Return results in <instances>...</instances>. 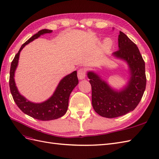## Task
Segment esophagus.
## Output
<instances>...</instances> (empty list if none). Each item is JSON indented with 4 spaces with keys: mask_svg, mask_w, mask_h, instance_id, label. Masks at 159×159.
<instances>
[{
    "mask_svg": "<svg viewBox=\"0 0 159 159\" xmlns=\"http://www.w3.org/2000/svg\"><path fill=\"white\" fill-rule=\"evenodd\" d=\"M77 75H78V78L80 80L84 79L85 78V75H86V70L84 68H80L77 72Z\"/></svg>",
    "mask_w": 159,
    "mask_h": 159,
    "instance_id": "esophagus-1",
    "label": "esophagus"
}]
</instances>
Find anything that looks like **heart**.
Instances as JSON below:
<instances>
[{
    "mask_svg": "<svg viewBox=\"0 0 159 159\" xmlns=\"http://www.w3.org/2000/svg\"><path fill=\"white\" fill-rule=\"evenodd\" d=\"M111 47H112V41L110 39H106L103 42L102 50L104 52L106 53L111 50Z\"/></svg>",
    "mask_w": 159,
    "mask_h": 159,
    "instance_id": "heart-1",
    "label": "heart"
}]
</instances>
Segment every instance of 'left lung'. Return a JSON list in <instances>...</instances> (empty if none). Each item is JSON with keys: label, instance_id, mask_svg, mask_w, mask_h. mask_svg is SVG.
Masks as SVG:
<instances>
[{"label": "left lung", "instance_id": "1", "mask_svg": "<svg viewBox=\"0 0 159 159\" xmlns=\"http://www.w3.org/2000/svg\"><path fill=\"white\" fill-rule=\"evenodd\" d=\"M118 46L119 50L113 55L128 64L130 78L127 86L116 91L94 72L87 73L92 89L93 107L99 115L107 118L133 111L140 103L146 84L145 62L136 45L120 31Z\"/></svg>", "mask_w": 159, "mask_h": 159}]
</instances>
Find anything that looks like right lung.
<instances>
[{"mask_svg": "<svg viewBox=\"0 0 159 159\" xmlns=\"http://www.w3.org/2000/svg\"><path fill=\"white\" fill-rule=\"evenodd\" d=\"M52 30H42L39 31L37 34L24 43L17 54L15 55L13 60L12 61L10 69L9 87L11 95L15 103L18 107L33 118L42 121H48L58 119L63 116L66 113L68 106L69 97L74 88L79 83L77 78V72L74 71L71 74L64 76L60 80L54 94L47 101L40 103H32L28 101L25 97L20 94L16 87L15 82V72L17 67L20 52L27 44L32 41L38 38L40 35L45 34L52 33Z\"/></svg>", "mask_w": 159, "mask_h": 159, "instance_id": "obj_1", "label": "right lung"}]
</instances>
